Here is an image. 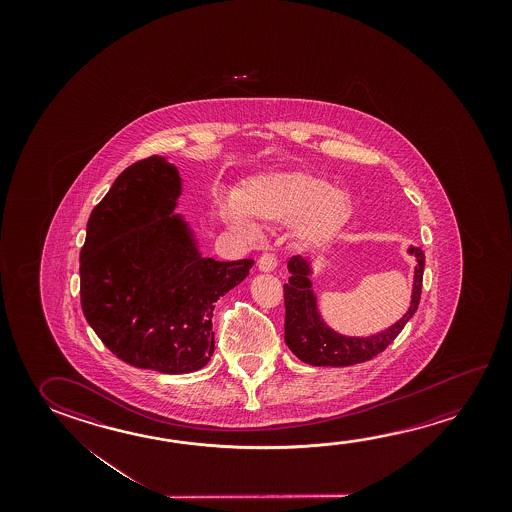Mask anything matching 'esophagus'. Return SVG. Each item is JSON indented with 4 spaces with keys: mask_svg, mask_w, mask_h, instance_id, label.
Here are the masks:
<instances>
[{
    "mask_svg": "<svg viewBox=\"0 0 512 512\" xmlns=\"http://www.w3.org/2000/svg\"><path fill=\"white\" fill-rule=\"evenodd\" d=\"M278 266V257L275 253H262L259 259L260 271H273Z\"/></svg>",
    "mask_w": 512,
    "mask_h": 512,
    "instance_id": "obj_1",
    "label": "esophagus"
}]
</instances>
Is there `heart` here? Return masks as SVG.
I'll list each match as a JSON object with an SVG mask.
<instances>
[{
    "mask_svg": "<svg viewBox=\"0 0 512 512\" xmlns=\"http://www.w3.org/2000/svg\"><path fill=\"white\" fill-rule=\"evenodd\" d=\"M243 200L257 218L284 225L298 221L296 239L305 246L330 239L350 218L352 209L343 189L309 173L260 176L246 187ZM230 216L239 227L252 228L243 209H232Z\"/></svg>",
    "mask_w": 512,
    "mask_h": 512,
    "instance_id": "heart-1",
    "label": "heart"
}]
</instances>
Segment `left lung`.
Instances as JSON below:
<instances>
[{
  "instance_id": "obj_1",
  "label": "left lung",
  "mask_w": 512,
  "mask_h": 512,
  "mask_svg": "<svg viewBox=\"0 0 512 512\" xmlns=\"http://www.w3.org/2000/svg\"><path fill=\"white\" fill-rule=\"evenodd\" d=\"M411 253L418 259V266L414 271L411 309L393 327L371 337H343L325 327L316 310V298L310 291L309 262L300 255L291 257L287 264L291 277L284 285L285 343L291 348V352L310 366L334 368L366 362L384 352L418 310L423 287L425 253L419 248H411Z\"/></svg>"
}]
</instances>
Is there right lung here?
<instances>
[{
	"instance_id": "add662e5",
	"label": "right lung",
	"mask_w": 512,
	"mask_h": 512,
	"mask_svg": "<svg viewBox=\"0 0 512 512\" xmlns=\"http://www.w3.org/2000/svg\"><path fill=\"white\" fill-rule=\"evenodd\" d=\"M180 176L164 157L137 160L87 221L80 302L101 343L135 368L178 375L214 353L212 309L252 259H203L180 216Z\"/></svg>"
}]
</instances>
